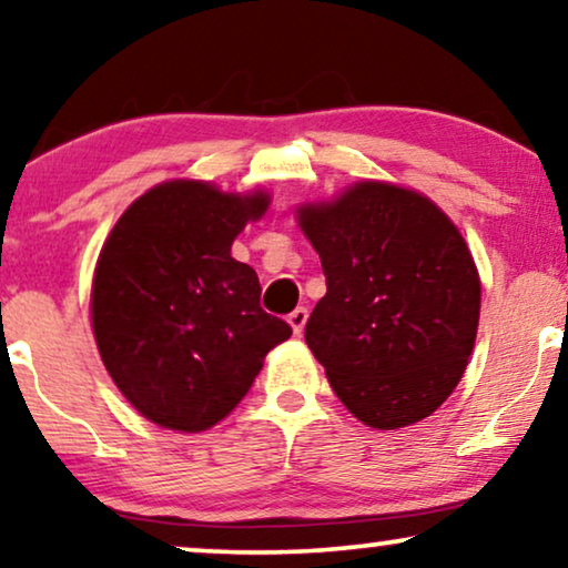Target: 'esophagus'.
I'll return each instance as SVG.
<instances>
[{
	"label": "esophagus",
	"mask_w": 568,
	"mask_h": 568,
	"mask_svg": "<svg viewBox=\"0 0 568 568\" xmlns=\"http://www.w3.org/2000/svg\"><path fill=\"white\" fill-rule=\"evenodd\" d=\"M286 321H290V325H292V331L300 333L305 331V323H307V307H297V310H292L290 313V317H286Z\"/></svg>",
	"instance_id": "1"
}]
</instances>
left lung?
Listing matches in <instances>:
<instances>
[{
	"instance_id": "obj_1",
	"label": "left lung",
	"mask_w": 568,
	"mask_h": 568,
	"mask_svg": "<svg viewBox=\"0 0 568 568\" xmlns=\"http://www.w3.org/2000/svg\"><path fill=\"white\" fill-rule=\"evenodd\" d=\"M297 220L328 286L305 341L333 393L372 429L434 414L478 331L480 278L460 230L422 193L377 181L300 206Z\"/></svg>"
}]
</instances>
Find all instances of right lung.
<instances>
[{"instance_id":"1","label":"right lung","mask_w":568,"mask_h":568,"mask_svg":"<svg viewBox=\"0 0 568 568\" xmlns=\"http://www.w3.org/2000/svg\"><path fill=\"white\" fill-rule=\"evenodd\" d=\"M266 193L168 181L131 204L92 278V331L108 375L158 426L204 432L251 390L290 323L261 307L258 274L232 243Z\"/></svg>"}]
</instances>
